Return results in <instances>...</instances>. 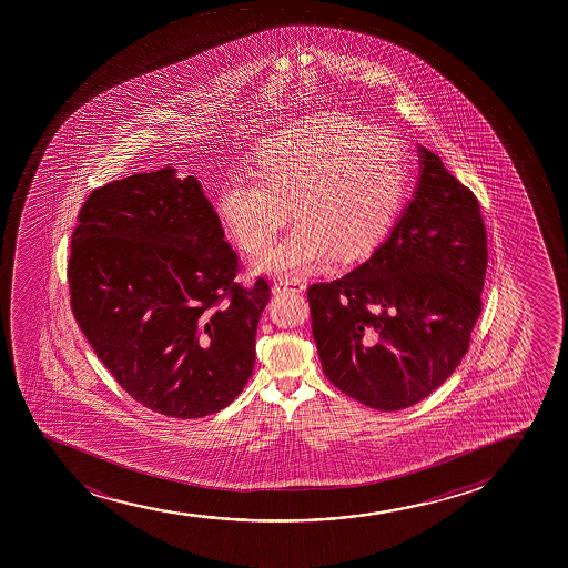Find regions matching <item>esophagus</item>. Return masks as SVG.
<instances>
[{"mask_svg": "<svg viewBox=\"0 0 568 568\" xmlns=\"http://www.w3.org/2000/svg\"><path fill=\"white\" fill-rule=\"evenodd\" d=\"M306 288L302 280H280L275 281L272 291L274 293H302Z\"/></svg>", "mask_w": 568, "mask_h": 568, "instance_id": "esophagus-1", "label": "esophagus"}]
</instances>
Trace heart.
Masks as SVG:
<instances>
[{
	"mask_svg": "<svg viewBox=\"0 0 568 568\" xmlns=\"http://www.w3.org/2000/svg\"><path fill=\"white\" fill-rule=\"evenodd\" d=\"M408 151L395 134L326 113L262 141L255 172L236 170L219 213L247 253H261L293 213L298 223L255 262L264 274L306 275L334 251L357 256L395 223L408 191Z\"/></svg>",
	"mask_w": 568,
	"mask_h": 568,
	"instance_id": "obj_1",
	"label": "heart"
}]
</instances>
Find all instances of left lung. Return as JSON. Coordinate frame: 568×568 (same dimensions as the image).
I'll return each instance as SVG.
<instances>
[{
	"mask_svg": "<svg viewBox=\"0 0 568 568\" xmlns=\"http://www.w3.org/2000/svg\"><path fill=\"white\" fill-rule=\"evenodd\" d=\"M419 178L395 226L357 268L307 288L325 376L396 412L438 389L481 313L487 234L476 196L419 145Z\"/></svg>",
	"mask_w": 568,
	"mask_h": 568,
	"instance_id": "1",
	"label": "left lung"
}]
</instances>
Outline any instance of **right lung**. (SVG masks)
Instances as JSON below:
<instances>
[{
	"mask_svg": "<svg viewBox=\"0 0 568 568\" xmlns=\"http://www.w3.org/2000/svg\"><path fill=\"white\" fill-rule=\"evenodd\" d=\"M236 274L200 181L172 166L97 189L71 236L77 323L122 389L168 417L217 414L253 374L270 287Z\"/></svg>",
	"mask_w": 568,
	"mask_h": 568,
	"instance_id": "add662e5",
	"label": "right lung"
}]
</instances>
